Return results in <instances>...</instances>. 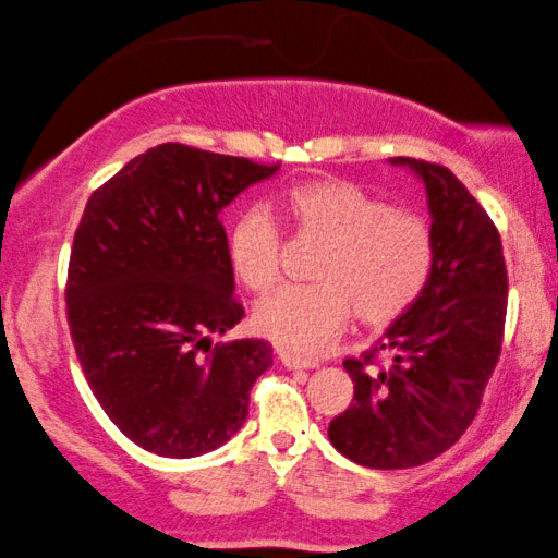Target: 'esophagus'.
<instances>
[{
  "instance_id": "obj_1",
  "label": "esophagus",
  "mask_w": 558,
  "mask_h": 558,
  "mask_svg": "<svg viewBox=\"0 0 558 558\" xmlns=\"http://www.w3.org/2000/svg\"><path fill=\"white\" fill-rule=\"evenodd\" d=\"M277 355L281 360V365H284V368H290V371H311V368H316V365H318L316 360L298 355V352L284 350V347H279Z\"/></svg>"
}]
</instances>
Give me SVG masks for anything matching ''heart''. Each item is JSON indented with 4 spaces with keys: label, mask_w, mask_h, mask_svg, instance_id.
<instances>
[{
    "label": "heart",
    "mask_w": 558,
    "mask_h": 558,
    "mask_svg": "<svg viewBox=\"0 0 558 558\" xmlns=\"http://www.w3.org/2000/svg\"><path fill=\"white\" fill-rule=\"evenodd\" d=\"M279 208L294 232L324 242V251L313 266L316 284L281 287L255 305V329L271 342L311 355L355 313L373 329L395 324L428 284L436 245L423 216L397 211L347 180L300 182L281 193ZM279 251V229L258 208L227 229V260L247 290L277 281Z\"/></svg>",
    "instance_id": "obj_1"
}]
</instances>
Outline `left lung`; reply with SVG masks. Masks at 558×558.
I'll return each mask as SVG.
<instances>
[{
    "label": "left lung",
    "instance_id": "1",
    "mask_svg": "<svg viewBox=\"0 0 558 558\" xmlns=\"http://www.w3.org/2000/svg\"><path fill=\"white\" fill-rule=\"evenodd\" d=\"M389 161L421 177L436 253L410 311L363 360H344L355 397L329 441L376 470L417 468L460 441L499 363L509 292L499 229L470 190L441 163ZM378 354L390 365L373 369Z\"/></svg>",
    "mask_w": 558,
    "mask_h": 558
}]
</instances>
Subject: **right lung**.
I'll list each match as a JSON object with an SVG mask.
<instances>
[{"instance_id":"right-lung-1","label":"right lung","mask_w":558,"mask_h":558,"mask_svg":"<svg viewBox=\"0 0 558 558\" xmlns=\"http://www.w3.org/2000/svg\"><path fill=\"white\" fill-rule=\"evenodd\" d=\"M277 172L279 163L161 143L85 203L64 292L72 344L98 404L141 449L187 460L245 423L271 344L211 347L245 316L219 214Z\"/></svg>"}]
</instances>
